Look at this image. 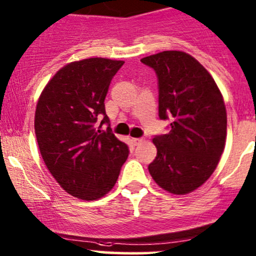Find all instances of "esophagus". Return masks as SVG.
I'll return each instance as SVG.
<instances>
[{
  "instance_id": "1",
  "label": "esophagus",
  "mask_w": 256,
  "mask_h": 256,
  "mask_svg": "<svg viewBox=\"0 0 256 256\" xmlns=\"http://www.w3.org/2000/svg\"><path fill=\"white\" fill-rule=\"evenodd\" d=\"M132 141H133V144L135 146H138V145H140V144L144 142V139L142 138H133Z\"/></svg>"
}]
</instances>
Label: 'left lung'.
<instances>
[{"mask_svg": "<svg viewBox=\"0 0 256 256\" xmlns=\"http://www.w3.org/2000/svg\"><path fill=\"white\" fill-rule=\"evenodd\" d=\"M157 74L159 118L170 132L156 135L148 165L156 183L172 194L190 193L217 168L226 138V110L213 78L194 57L163 51L141 58Z\"/></svg>", "mask_w": 256, "mask_h": 256, "instance_id": "8db88e82", "label": "left lung"}]
</instances>
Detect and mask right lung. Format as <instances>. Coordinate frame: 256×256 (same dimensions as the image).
Returning a JSON list of instances; mask_svg holds the SVG:
<instances>
[{
    "mask_svg": "<svg viewBox=\"0 0 256 256\" xmlns=\"http://www.w3.org/2000/svg\"><path fill=\"white\" fill-rule=\"evenodd\" d=\"M123 63L98 57L69 63L38 100L34 132L44 163L67 193L82 200L110 192L128 158L129 147L114 135L104 104ZM99 120L106 131L96 129Z\"/></svg>",
    "mask_w": 256,
    "mask_h": 256,
    "instance_id": "1",
    "label": "right lung"
}]
</instances>
